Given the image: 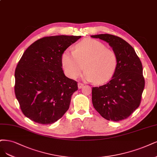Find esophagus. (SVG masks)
<instances>
[{"label":"esophagus","instance_id":"obj_1","mask_svg":"<svg viewBox=\"0 0 157 157\" xmlns=\"http://www.w3.org/2000/svg\"><path fill=\"white\" fill-rule=\"evenodd\" d=\"M83 86H84V84H82V83H80V82H78V88L79 89L82 88L83 87Z\"/></svg>","mask_w":157,"mask_h":157}]
</instances>
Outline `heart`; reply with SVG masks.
Listing matches in <instances>:
<instances>
[{"label": "heart", "instance_id": "1", "mask_svg": "<svg viewBox=\"0 0 157 157\" xmlns=\"http://www.w3.org/2000/svg\"><path fill=\"white\" fill-rule=\"evenodd\" d=\"M65 74L74 79L82 71L84 78L97 84L108 82L114 75L118 64L116 53L99 41L85 39L75 45V50H65L61 56Z\"/></svg>", "mask_w": 157, "mask_h": 157}]
</instances>
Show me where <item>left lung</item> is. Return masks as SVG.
Returning a JSON list of instances; mask_svg holds the SVG:
<instances>
[{
	"instance_id": "8db88e82",
	"label": "left lung",
	"mask_w": 157,
	"mask_h": 157,
	"mask_svg": "<svg viewBox=\"0 0 157 157\" xmlns=\"http://www.w3.org/2000/svg\"><path fill=\"white\" fill-rule=\"evenodd\" d=\"M91 37L109 43L118 58L112 79L104 85L92 88L94 107L107 120H125L141 102L145 87L142 62L133 47L121 37L108 34Z\"/></svg>"
}]
</instances>
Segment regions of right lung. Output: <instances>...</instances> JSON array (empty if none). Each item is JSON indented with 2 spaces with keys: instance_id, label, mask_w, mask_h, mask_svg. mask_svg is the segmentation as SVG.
I'll return each instance as SVG.
<instances>
[{
  "instance_id": "add662e5",
  "label": "right lung",
  "mask_w": 157,
  "mask_h": 157,
  "mask_svg": "<svg viewBox=\"0 0 157 157\" xmlns=\"http://www.w3.org/2000/svg\"><path fill=\"white\" fill-rule=\"evenodd\" d=\"M80 36L44 37L25 51L15 71V94L21 110L43 125L58 121L69 109L77 82L65 76L62 52Z\"/></svg>"
}]
</instances>
